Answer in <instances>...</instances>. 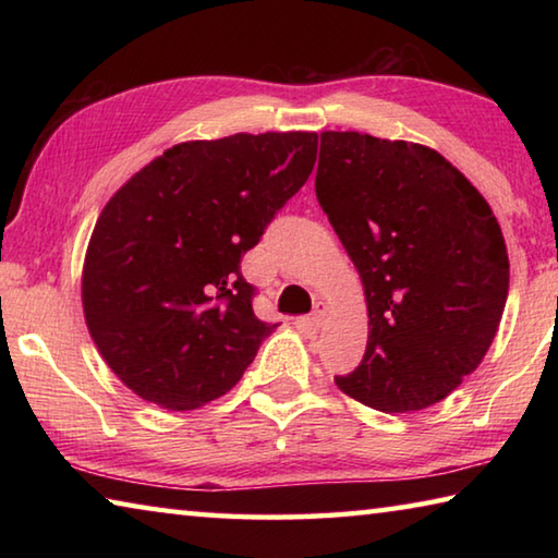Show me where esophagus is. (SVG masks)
Masks as SVG:
<instances>
[{
	"instance_id": "1",
	"label": "esophagus",
	"mask_w": 558,
	"mask_h": 558,
	"mask_svg": "<svg viewBox=\"0 0 558 558\" xmlns=\"http://www.w3.org/2000/svg\"><path fill=\"white\" fill-rule=\"evenodd\" d=\"M325 319H327V305L325 302H317L313 315H310L307 319H302V323H305L310 329H319L325 325Z\"/></svg>"
}]
</instances>
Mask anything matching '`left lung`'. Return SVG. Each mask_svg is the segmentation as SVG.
I'll use <instances>...</instances> for the list:
<instances>
[{"label":"left lung","instance_id":"left-lung-1","mask_svg":"<svg viewBox=\"0 0 558 558\" xmlns=\"http://www.w3.org/2000/svg\"><path fill=\"white\" fill-rule=\"evenodd\" d=\"M317 202L359 270L362 364L335 384L384 413L423 411L483 362L509 290L493 209L436 149L325 130Z\"/></svg>","mask_w":558,"mask_h":558}]
</instances>
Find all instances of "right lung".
I'll list each match as a JSON object with an SVG mask.
<instances>
[{
    "instance_id": "obj_1",
    "label": "right lung",
    "mask_w": 558,
    "mask_h": 558,
    "mask_svg": "<svg viewBox=\"0 0 558 558\" xmlns=\"http://www.w3.org/2000/svg\"><path fill=\"white\" fill-rule=\"evenodd\" d=\"M315 159L317 132L192 140L110 196L83 263V315L140 399L192 411L239 384L278 327L253 313L241 258Z\"/></svg>"
}]
</instances>
